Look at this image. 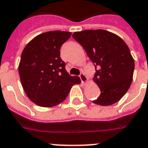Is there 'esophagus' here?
I'll use <instances>...</instances> for the list:
<instances>
[{"mask_svg": "<svg viewBox=\"0 0 148 148\" xmlns=\"http://www.w3.org/2000/svg\"><path fill=\"white\" fill-rule=\"evenodd\" d=\"M80 78H81V81L82 83H86L88 81V77H86V75L84 74H80Z\"/></svg>", "mask_w": 148, "mask_h": 148, "instance_id": "esophagus-1", "label": "esophagus"}]
</instances>
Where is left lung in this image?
Masks as SVG:
<instances>
[{"instance_id":"obj_1","label":"left lung","mask_w":148,"mask_h":148,"mask_svg":"<svg viewBox=\"0 0 148 148\" xmlns=\"http://www.w3.org/2000/svg\"><path fill=\"white\" fill-rule=\"evenodd\" d=\"M72 37L95 66L93 81L98 85L101 95L93 103L101 106L117 103L133 80L134 60L126 43L117 34L102 29L74 32Z\"/></svg>"}]
</instances>
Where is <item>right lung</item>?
I'll use <instances>...</instances> for the list:
<instances>
[{
	"label": "right lung",
	"mask_w": 148,
	"mask_h": 148,
	"mask_svg": "<svg viewBox=\"0 0 148 148\" xmlns=\"http://www.w3.org/2000/svg\"><path fill=\"white\" fill-rule=\"evenodd\" d=\"M67 31H47L36 36L24 47L18 72L28 98L37 105L51 108L64 101L80 77L71 76L60 58L61 45L71 37Z\"/></svg>",
	"instance_id": "obj_1"
}]
</instances>
